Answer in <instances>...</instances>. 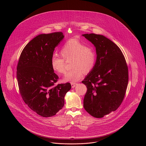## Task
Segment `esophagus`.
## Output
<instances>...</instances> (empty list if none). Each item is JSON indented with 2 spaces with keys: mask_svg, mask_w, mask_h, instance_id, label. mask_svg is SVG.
<instances>
[{
  "mask_svg": "<svg viewBox=\"0 0 146 146\" xmlns=\"http://www.w3.org/2000/svg\"><path fill=\"white\" fill-rule=\"evenodd\" d=\"M71 85H72V88H74L77 85V84L74 82H71Z\"/></svg>",
  "mask_w": 146,
  "mask_h": 146,
  "instance_id": "esophagus-1",
  "label": "esophagus"
}]
</instances>
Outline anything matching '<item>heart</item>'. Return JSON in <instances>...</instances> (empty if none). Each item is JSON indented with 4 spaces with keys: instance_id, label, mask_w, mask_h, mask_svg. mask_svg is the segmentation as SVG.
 I'll return each instance as SVG.
<instances>
[{
    "instance_id": "b5f03b06",
    "label": "heart",
    "mask_w": 146,
    "mask_h": 146,
    "mask_svg": "<svg viewBox=\"0 0 146 146\" xmlns=\"http://www.w3.org/2000/svg\"><path fill=\"white\" fill-rule=\"evenodd\" d=\"M62 57L53 56L51 58L52 69L60 74L65 72V61L72 59V69L65 75L64 81L76 82L79 80L84 73L88 74L94 68L97 61L95 50L86 46L77 39L71 38L66 41L60 50Z\"/></svg>"
}]
</instances>
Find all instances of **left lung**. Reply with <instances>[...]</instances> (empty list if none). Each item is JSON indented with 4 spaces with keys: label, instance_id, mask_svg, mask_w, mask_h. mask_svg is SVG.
<instances>
[{
    "label": "left lung",
    "instance_id": "1",
    "mask_svg": "<svg viewBox=\"0 0 146 146\" xmlns=\"http://www.w3.org/2000/svg\"><path fill=\"white\" fill-rule=\"evenodd\" d=\"M96 47L94 68L82 83L87 88L84 107L92 116L100 118L121 105L129 81L128 68L120 48L101 35H82Z\"/></svg>",
    "mask_w": 146,
    "mask_h": 146
}]
</instances>
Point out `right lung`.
<instances>
[{"label":"right lung","mask_w":146,"mask_h":146,"mask_svg":"<svg viewBox=\"0 0 146 146\" xmlns=\"http://www.w3.org/2000/svg\"><path fill=\"white\" fill-rule=\"evenodd\" d=\"M62 32L40 34L23 49L16 77L21 96L33 111L43 117L54 116L64 105L70 83L55 85L58 78L51 66L56 46L64 38Z\"/></svg>","instance_id":"right-lung-1"}]
</instances>
